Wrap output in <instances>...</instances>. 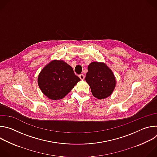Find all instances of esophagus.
<instances>
[{"mask_svg":"<svg viewBox=\"0 0 157 157\" xmlns=\"http://www.w3.org/2000/svg\"><path fill=\"white\" fill-rule=\"evenodd\" d=\"M79 78L81 79V80H84V75L83 74H81L79 75Z\"/></svg>","mask_w":157,"mask_h":157,"instance_id":"esophagus-1","label":"esophagus"}]
</instances>
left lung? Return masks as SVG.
Listing matches in <instances>:
<instances>
[{"instance_id":"obj_1","label":"left lung","mask_w":157,"mask_h":157,"mask_svg":"<svg viewBox=\"0 0 157 157\" xmlns=\"http://www.w3.org/2000/svg\"><path fill=\"white\" fill-rule=\"evenodd\" d=\"M87 70L85 79L94 97L102 99L113 94L116 85V78L105 63L92 62L88 66Z\"/></svg>"}]
</instances>
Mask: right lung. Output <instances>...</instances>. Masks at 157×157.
I'll return each mask as SVG.
<instances>
[{
	"label": "right lung",
	"mask_w": 157,
	"mask_h": 157,
	"mask_svg": "<svg viewBox=\"0 0 157 157\" xmlns=\"http://www.w3.org/2000/svg\"><path fill=\"white\" fill-rule=\"evenodd\" d=\"M81 81L73 69L63 60L54 59L40 71L38 84L43 94L52 100L64 98Z\"/></svg>",
	"instance_id": "add662e5"
}]
</instances>
